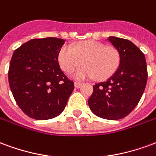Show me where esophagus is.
Segmentation results:
<instances>
[{"label":"esophagus","instance_id":"34e87169","mask_svg":"<svg viewBox=\"0 0 156 156\" xmlns=\"http://www.w3.org/2000/svg\"><path fill=\"white\" fill-rule=\"evenodd\" d=\"M82 84H83V83H80V82H75L74 83L75 88H80V87L82 86Z\"/></svg>","mask_w":156,"mask_h":156}]
</instances>
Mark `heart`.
<instances>
[{
  "label": "heart",
  "mask_w": 156,
  "mask_h": 156,
  "mask_svg": "<svg viewBox=\"0 0 156 156\" xmlns=\"http://www.w3.org/2000/svg\"><path fill=\"white\" fill-rule=\"evenodd\" d=\"M58 62L66 73H70L84 62V66L73 73V77L79 80L94 77L103 80L115 73L119 65L120 57L117 49L113 47L100 41H85L73 47L64 45L59 51Z\"/></svg>",
  "instance_id": "b5f03b06"
}]
</instances>
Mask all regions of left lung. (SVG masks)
I'll return each mask as SVG.
<instances>
[{"mask_svg":"<svg viewBox=\"0 0 156 156\" xmlns=\"http://www.w3.org/2000/svg\"><path fill=\"white\" fill-rule=\"evenodd\" d=\"M108 41L119 53V66L107 81L94 85L88 105L98 117L116 120L139 104L147 83V66L144 53L130 41L115 37Z\"/></svg>","mask_w":156,"mask_h":156,"instance_id":"1","label":"left lung"}]
</instances>
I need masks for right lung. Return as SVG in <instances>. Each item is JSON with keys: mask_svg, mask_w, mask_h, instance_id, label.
I'll list each match as a JSON object with an SVG mask.
<instances>
[{"mask_svg": "<svg viewBox=\"0 0 156 156\" xmlns=\"http://www.w3.org/2000/svg\"><path fill=\"white\" fill-rule=\"evenodd\" d=\"M64 41L57 37L32 39L13 52L10 88L19 108L32 119L45 120L60 115L73 91V81L58 63Z\"/></svg>", "mask_w": 156, "mask_h": 156, "instance_id": "1", "label": "right lung"}]
</instances>
